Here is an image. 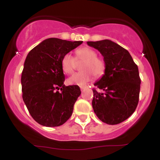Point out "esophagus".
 I'll use <instances>...</instances> for the list:
<instances>
[{
	"label": "esophagus",
	"mask_w": 160,
	"mask_h": 160,
	"mask_svg": "<svg viewBox=\"0 0 160 160\" xmlns=\"http://www.w3.org/2000/svg\"><path fill=\"white\" fill-rule=\"evenodd\" d=\"M85 89H86V86H80V89H81V91H82Z\"/></svg>",
	"instance_id": "1"
}]
</instances>
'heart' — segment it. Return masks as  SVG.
I'll list each match as a JSON object with an SVG mask.
<instances>
[{"instance_id": "1", "label": "heart", "mask_w": 160, "mask_h": 160, "mask_svg": "<svg viewBox=\"0 0 160 160\" xmlns=\"http://www.w3.org/2000/svg\"><path fill=\"white\" fill-rule=\"evenodd\" d=\"M77 60L83 62L81 65V72L76 73L68 79L69 85L83 86L90 81L94 76L99 78L104 74L106 68L105 62L102 58H98V54L94 49L85 47L79 49L76 52ZM76 67V59L70 53H67L62 57V68L64 72L70 74L74 71Z\"/></svg>"}]
</instances>
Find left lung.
Here are the masks:
<instances>
[{
    "instance_id": "left-lung-1",
    "label": "left lung",
    "mask_w": 160,
    "mask_h": 160,
    "mask_svg": "<svg viewBox=\"0 0 160 160\" xmlns=\"http://www.w3.org/2000/svg\"><path fill=\"white\" fill-rule=\"evenodd\" d=\"M89 47L98 49L105 62L102 78L94 86L92 104L100 120L116 125L128 119L136 109L139 99L141 79L138 68L130 53L110 40L88 41Z\"/></svg>"
}]
</instances>
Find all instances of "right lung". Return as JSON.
Returning <instances> with one entry per match:
<instances>
[{
	"instance_id": "right-lung-1",
	"label": "right lung",
	"mask_w": 160,
	"mask_h": 160,
	"mask_svg": "<svg viewBox=\"0 0 160 160\" xmlns=\"http://www.w3.org/2000/svg\"><path fill=\"white\" fill-rule=\"evenodd\" d=\"M82 43L49 38L25 58L21 78L22 98L33 119L42 126H59L72 114L81 92L78 86H65L62 59Z\"/></svg>"
}]
</instances>
